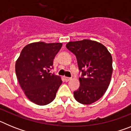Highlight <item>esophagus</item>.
I'll return each instance as SVG.
<instances>
[{
    "label": "esophagus",
    "mask_w": 131,
    "mask_h": 131,
    "mask_svg": "<svg viewBox=\"0 0 131 131\" xmlns=\"http://www.w3.org/2000/svg\"><path fill=\"white\" fill-rule=\"evenodd\" d=\"M65 80H66V81H70V80H71V78H70V77H65Z\"/></svg>",
    "instance_id": "obj_1"
}]
</instances>
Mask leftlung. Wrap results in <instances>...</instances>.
I'll return each mask as SVG.
<instances>
[{"instance_id":"obj_1","label":"left lung","mask_w":131,"mask_h":131,"mask_svg":"<svg viewBox=\"0 0 131 131\" xmlns=\"http://www.w3.org/2000/svg\"><path fill=\"white\" fill-rule=\"evenodd\" d=\"M66 47L76 56L79 69L83 72L79 79V88L73 93L75 99L82 104H91L104 94L110 85L112 55L104 45L89 39L71 41Z\"/></svg>"}]
</instances>
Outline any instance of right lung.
<instances>
[{"instance_id": "obj_1", "label": "right lung", "mask_w": 131, "mask_h": 131, "mask_svg": "<svg viewBox=\"0 0 131 131\" xmlns=\"http://www.w3.org/2000/svg\"><path fill=\"white\" fill-rule=\"evenodd\" d=\"M61 42H36L22 49L16 62V73L21 88L32 102L39 106L50 104L62 84L60 76L48 73Z\"/></svg>"}]
</instances>
